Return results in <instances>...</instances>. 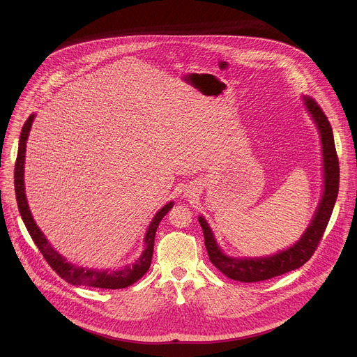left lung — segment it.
Masks as SVG:
<instances>
[{
	"mask_svg": "<svg viewBox=\"0 0 357 357\" xmlns=\"http://www.w3.org/2000/svg\"><path fill=\"white\" fill-rule=\"evenodd\" d=\"M303 105L310 112L321 134L325 185L319 206L302 237L292 247L280 251L274 254V256L234 259L226 256L219 248L208 222L205 218L199 216V223L203 230V236H205V245L209 254V260L218 270H220L226 277L231 280L241 282H257L302 267L312 257L329 223L339 190V160L336 155L333 132L328 117L312 97H303Z\"/></svg>",
	"mask_w": 357,
	"mask_h": 357,
	"instance_id": "left-lung-1",
	"label": "left lung"
}]
</instances>
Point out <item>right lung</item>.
<instances>
[{
	"instance_id": "1",
	"label": "right lung",
	"mask_w": 357,
	"mask_h": 357,
	"mask_svg": "<svg viewBox=\"0 0 357 357\" xmlns=\"http://www.w3.org/2000/svg\"><path fill=\"white\" fill-rule=\"evenodd\" d=\"M35 114H31L29 119L25 121L21 137H20V146H18V155H17V162H15V174H14V183H15V195H17V203H18V209L21 213V218L26 226L28 233L31 234L33 243L38 245L40 250L42 256L47 261V264L52 267L59 277H62L65 281H68L72 285H87V287H94V288H106V289H120V288H127L137 282L149 268L151 260H152V252H154V240H155V233L160 222L162 218L172 209L174 202L167 203V205L157 212V215L152 219L149 223L144 241H145V250L142 251L141 257L132 264L127 266L121 270L117 271H97V270H89L83 267H76L70 263H66L65 257H62L61 254L50 245L40 231V229L36 226L28 202L25 196V186H24V164H25V148H26V139L31 131V126L33 123Z\"/></svg>"
}]
</instances>
